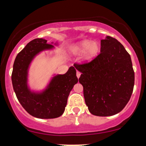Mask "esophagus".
I'll return each mask as SVG.
<instances>
[{
	"instance_id": "esophagus-1",
	"label": "esophagus",
	"mask_w": 146,
	"mask_h": 146,
	"mask_svg": "<svg viewBox=\"0 0 146 146\" xmlns=\"http://www.w3.org/2000/svg\"><path fill=\"white\" fill-rule=\"evenodd\" d=\"M76 75H77V77H78V78H79L80 77V75H81V73H80V72H79V71H77Z\"/></svg>"
}]
</instances>
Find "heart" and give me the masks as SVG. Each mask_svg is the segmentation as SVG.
<instances>
[{
    "label": "heart",
    "instance_id": "heart-1",
    "mask_svg": "<svg viewBox=\"0 0 146 146\" xmlns=\"http://www.w3.org/2000/svg\"><path fill=\"white\" fill-rule=\"evenodd\" d=\"M100 50V46L98 42H90L88 40H84L75 44L72 51L75 54L84 53L82 57V61L84 62H89L98 56Z\"/></svg>",
    "mask_w": 146,
    "mask_h": 146
}]
</instances>
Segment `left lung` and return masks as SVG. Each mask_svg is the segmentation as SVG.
I'll use <instances>...</instances> for the list:
<instances>
[{
	"instance_id": "1",
	"label": "left lung",
	"mask_w": 146,
	"mask_h": 146,
	"mask_svg": "<svg viewBox=\"0 0 146 146\" xmlns=\"http://www.w3.org/2000/svg\"><path fill=\"white\" fill-rule=\"evenodd\" d=\"M74 66L82 73L79 82L90 113L112 116L123 109L133 91L135 72L130 54L119 42L106 36L94 60Z\"/></svg>"
}]
</instances>
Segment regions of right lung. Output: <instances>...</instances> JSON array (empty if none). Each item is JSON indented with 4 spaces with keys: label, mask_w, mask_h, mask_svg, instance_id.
<instances>
[{
    "label": "right lung",
    "mask_w": 146,
    "mask_h": 146,
    "mask_svg": "<svg viewBox=\"0 0 146 146\" xmlns=\"http://www.w3.org/2000/svg\"><path fill=\"white\" fill-rule=\"evenodd\" d=\"M53 43L48 44L43 38L29 42L16 56L11 74L13 88L22 106L30 115L40 119L61 116L64 112L70 92L78 82L76 70L71 66L65 74L53 77L42 91H31L29 88L27 82L30 64L40 52L54 48Z\"/></svg>",
    "instance_id": "obj_1"
}]
</instances>
